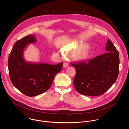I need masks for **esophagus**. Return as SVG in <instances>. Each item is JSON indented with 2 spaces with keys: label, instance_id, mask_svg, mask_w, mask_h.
<instances>
[{
  "label": "esophagus",
  "instance_id": "obj_1",
  "mask_svg": "<svg viewBox=\"0 0 129 129\" xmlns=\"http://www.w3.org/2000/svg\"><path fill=\"white\" fill-rule=\"evenodd\" d=\"M63 66V67H64V68H67V67H69V64H68L67 62H64Z\"/></svg>",
  "mask_w": 129,
  "mask_h": 129
}]
</instances>
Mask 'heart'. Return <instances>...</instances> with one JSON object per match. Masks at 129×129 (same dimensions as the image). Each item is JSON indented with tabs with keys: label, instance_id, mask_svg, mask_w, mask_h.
Masks as SVG:
<instances>
[{
	"label": "heart",
	"instance_id": "1",
	"mask_svg": "<svg viewBox=\"0 0 129 129\" xmlns=\"http://www.w3.org/2000/svg\"><path fill=\"white\" fill-rule=\"evenodd\" d=\"M89 45L87 43H82L76 44L73 46L67 45L64 46V51L69 54H76V56L80 59H85L88 55Z\"/></svg>",
	"mask_w": 129,
	"mask_h": 129
}]
</instances>
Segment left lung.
Masks as SVG:
<instances>
[{"label": "left lung", "instance_id": "obj_1", "mask_svg": "<svg viewBox=\"0 0 129 129\" xmlns=\"http://www.w3.org/2000/svg\"><path fill=\"white\" fill-rule=\"evenodd\" d=\"M107 53L88 61L72 63L75 68L74 88L81 94L87 96L102 95L116 81L119 72V53L113 44L107 40Z\"/></svg>", "mask_w": 129, "mask_h": 129}]
</instances>
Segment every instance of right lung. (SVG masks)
<instances>
[{
	"instance_id": "right-lung-1",
	"label": "right lung",
	"mask_w": 129,
	"mask_h": 129,
	"mask_svg": "<svg viewBox=\"0 0 129 129\" xmlns=\"http://www.w3.org/2000/svg\"><path fill=\"white\" fill-rule=\"evenodd\" d=\"M30 35L16 42L9 55L8 67L11 81L21 92L32 97L41 94L51 86L54 77L62 69L63 62L57 64L26 60L24 52L28 45L37 41Z\"/></svg>"
}]
</instances>
